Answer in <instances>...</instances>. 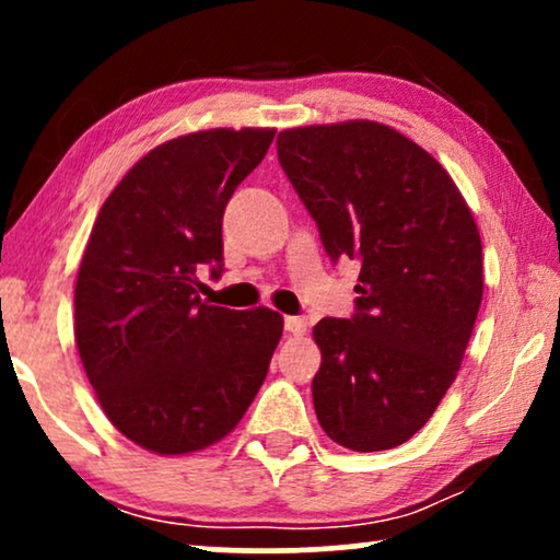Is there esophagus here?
<instances>
[{
    "label": "esophagus",
    "mask_w": 560,
    "mask_h": 560,
    "mask_svg": "<svg viewBox=\"0 0 560 560\" xmlns=\"http://www.w3.org/2000/svg\"><path fill=\"white\" fill-rule=\"evenodd\" d=\"M305 328H308V320L303 316H285V331L293 336H303Z\"/></svg>",
    "instance_id": "esophagus-1"
}]
</instances>
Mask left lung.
Instances as JSON below:
<instances>
[{"label":"left lung","instance_id":"obj_1","mask_svg":"<svg viewBox=\"0 0 560 560\" xmlns=\"http://www.w3.org/2000/svg\"><path fill=\"white\" fill-rule=\"evenodd\" d=\"M278 160L326 255L357 259V313L320 318L313 405L331 441L387 451L454 385L477 320L479 229L439 160L370 119L278 135Z\"/></svg>","mask_w":560,"mask_h":560}]
</instances>
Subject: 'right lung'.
<instances>
[{
  "label": "right lung",
  "mask_w": 560,
  "mask_h": 560,
  "mask_svg": "<svg viewBox=\"0 0 560 560\" xmlns=\"http://www.w3.org/2000/svg\"><path fill=\"white\" fill-rule=\"evenodd\" d=\"M275 129H203L150 150L106 198L75 280V347L106 418L160 456L229 435L282 336L270 308L198 295L224 270L221 219Z\"/></svg>",
  "instance_id": "add662e5"
}]
</instances>
